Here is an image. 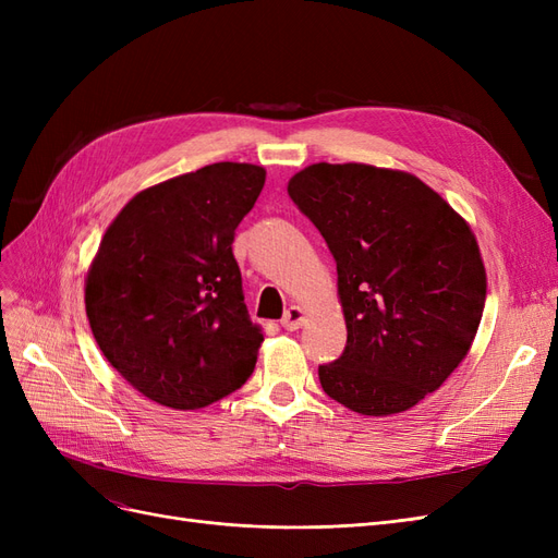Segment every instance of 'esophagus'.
Instances as JSON below:
<instances>
[{
	"mask_svg": "<svg viewBox=\"0 0 558 558\" xmlns=\"http://www.w3.org/2000/svg\"><path fill=\"white\" fill-rule=\"evenodd\" d=\"M305 320H307L305 310L298 307V305H291L289 310L283 312L281 328H286V330H298V328H302V324H305Z\"/></svg>",
	"mask_w": 558,
	"mask_h": 558,
	"instance_id": "34e87169",
	"label": "esophagus"
}]
</instances>
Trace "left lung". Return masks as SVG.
<instances>
[{
    "label": "left lung",
    "instance_id": "obj_1",
    "mask_svg": "<svg viewBox=\"0 0 558 558\" xmlns=\"http://www.w3.org/2000/svg\"><path fill=\"white\" fill-rule=\"evenodd\" d=\"M289 195L337 263L342 356L318 367L351 412L388 416L437 391L475 340L486 272L465 218L410 172L316 162Z\"/></svg>",
    "mask_w": 558,
    "mask_h": 558
}]
</instances>
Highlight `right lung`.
Wrapping results in <instances>:
<instances>
[{
	"label": "right lung",
	"instance_id": "obj_1",
	"mask_svg": "<svg viewBox=\"0 0 558 558\" xmlns=\"http://www.w3.org/2000/svg\"><path fill=\"white\" fill-rule=\"evenodd\" d=\"M265 170L214 162L134 195L107 228L86 277V314L105 359L142 396L172 410L226 398L256 367L234 230Z\"/></svg>",
	"mask_w": 558,
	"mask_h": 558
}]
</instances>
